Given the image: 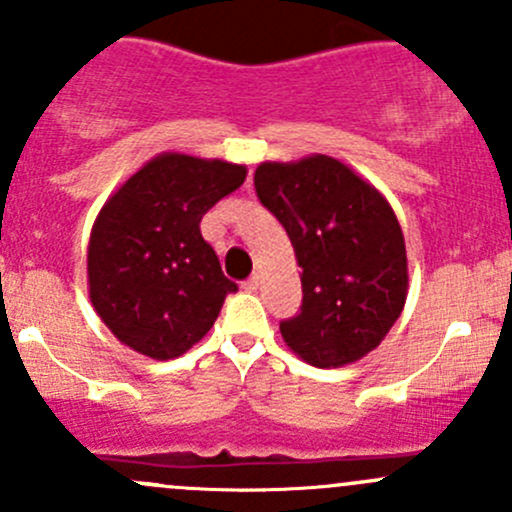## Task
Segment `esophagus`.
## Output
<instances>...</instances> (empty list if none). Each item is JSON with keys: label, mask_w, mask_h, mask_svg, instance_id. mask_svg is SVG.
Segmentation results:
<instances>
[{"label": "esophagus", "mask_w": 512, "mask_h": 512, "mask_svg": "<svg viewBox=\"0 0 512 512\" xmlns=\"http://www.w3.org/2000/svg\"><path fill=\"white\" fill-rule=\"evenodd\" d=\"M257 287H260V277H257V275L247 277V280L242 282V289H245V292H255Z\"/></svg>", "instance_id": "esophagus-1"}]
</instances>
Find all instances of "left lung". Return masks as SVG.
<instances>
[{"label": "left lung", "instance_id": "obj_1", "mask_svg": "<svg viewBox=\"0 0 512 512\" xmlns=\"http://www.w3.org/2000/svg\"><path fill=\"white\" fill-rule=\"evenodd\" d=\"M255 193L302 267L299 312L280 322L287 347L319 369L379 347L409 289L404 232L384 195L329 156L262 163Z\"/></svg>", "mask_w": 512, "mask_h": 512}]
</instances>
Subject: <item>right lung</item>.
Returning <instances> with one entry per match:
<instances>
[{
	"label": "right lung",
	"mask_w": 512,
	"mask_h": 512,
	"mask_svg": "<svg viewBox=\"0 0 512 512\" xmlns=\"http://www.w3.org/2000/svg\"><path fill=\"white\" fill-rule=\"evenodd\" d=\"M245 175V165L165 153L103 205L89 242L91 302L126 347L165 361L210 332L237 285L200 220Z\"/></svg>",
	"instance_id": "1"
}]
</instances>
